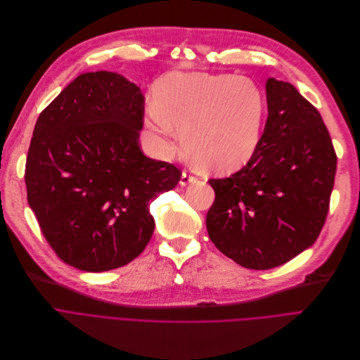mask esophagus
<instances>
[{
    "label": "esophagus",
    "mask_w": 360,
    "mask_h": 360,
    "mask_svg": "<svg viewBox=\"0 0 360 360\" xmlns=\"http://www.w3.org/2000/svg\"><path fill=\"white\" fill-rule=\"evenodd\" d=\"M195 180H196V177L192 176L189 171H184V173L180 177V184L181 186H187V184H191V183H195Z\"/></svg>",
    "instance_id": "1"
}]
</instances>
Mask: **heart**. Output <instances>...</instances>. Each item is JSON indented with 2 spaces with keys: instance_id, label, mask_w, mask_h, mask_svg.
<instances>
[{
  "instance_id": "obj_1",
  "label": "heart",
  "mask_w": 360,
  "mask_h": 360,
  "mask_svg": "<svg viewBox=\"0 0 360 360\" xmlns=\"http://www.w3.org/2000/svg\"><path fill=\"white\" fill-rule=\"evenodd\" d=\"M265 96L259 84L229 73H174L160 82L145 110V134L160 158L187 152L214 173L246 165L261 143Z\"/></svg>"
}]
</instances>
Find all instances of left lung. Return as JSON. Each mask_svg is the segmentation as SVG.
<instances>
[{
  "instance_id": "8db88e82",
  "label": "left lung",
  "mask_w": 360,
  "mask_h": 360,
  "mask_svg": "<svg viewBox=\"0 0 360 360\" xmlns=\"http://www.w3.org/2000/svg\"><path fill=\"white\" fill-rule=\"evenodd\" d=\"M265 91L268 118L258 150L231 177L210 180V238L249 269L276 268L315 243L337 169L330 133L311 102L274 77Z\"/></svg>"
}]
</instances>
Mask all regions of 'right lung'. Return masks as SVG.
Here are the masks:
<instances>
[{
    "mask_svg": "<svg viewBox=\"0 0 360 360\" xmlns=\"http://www.w3.org/2000/svg\"><path fill=\"white\" fill-rule=\"evenodd\" d=\"M143 95L112 72L83 73L39 114L26 160L27 202L49 246L86 272L131 262L149 243L150 202L180 169L145 157Z\"/></svg>",
    "mask_w": 360,
    "mask_h": 360,
    "instance_id": "add662e5",
    "label": "right lung"
}]
</instances>
